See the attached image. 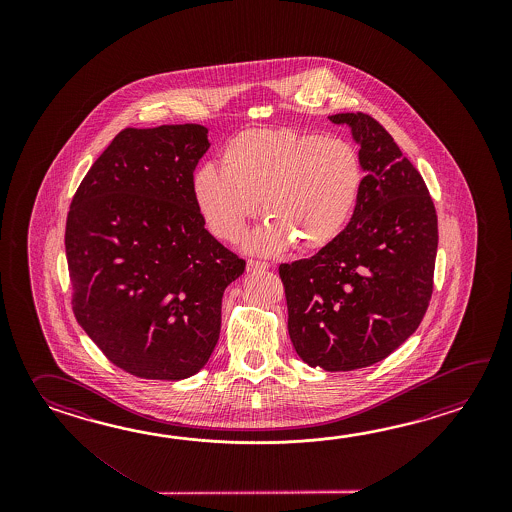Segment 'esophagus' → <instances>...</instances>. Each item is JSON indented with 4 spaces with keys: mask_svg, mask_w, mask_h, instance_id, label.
<instances>
[{
    "mask_svg": "<svg viewBox=\"0 0 512 512\" xmlns=\"http://www.w3.org/2000/svg\"><path fill=\"white\" fill-rule=\"evenodd\" d=\"M269 263L267 261L249 260L247 261V271H267Z\"/></svg>",
    "mask_w": 512,
    "mask_h": 512,
    "instance_id": "obj_1",
    "label": "esophagus"
}]
</instances>
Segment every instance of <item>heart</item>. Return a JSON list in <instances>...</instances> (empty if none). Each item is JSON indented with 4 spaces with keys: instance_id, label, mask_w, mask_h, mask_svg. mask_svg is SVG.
I'll use <instances>...</instances> for the list:
<instances>
[{
    "instance_id": "obj_1",
    "label": "heart",
    "mask_w": 512,
    "mask_h": 512,
    "mask_svg": "<svg viewBox=\"0 0 512 512\" xmlns=\"http://www.w3.org/2000/svg\"><path fill=\"white\" fill-rule=\"evenodd\" d=\"M221 170L199 166L192 196L208 230L240 240L260 210L271 219L247 247L278 254L320 251L337 240L357 207L364 168L353 144L291 128H256L232 137L219 153Z\"/></svg>"
}]
</instances>
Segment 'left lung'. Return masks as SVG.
Listing matches in <instances>:
<instances>
[{
    "label": "left lung",
    "instance_id": "obj_1",
    "mask_svg": "<svg viewBox=\"0 0 512 512\" xmlns=\"http://www.w3.org/2000/svg\"><path fill=\"white\" fill-rule=\"evenodd\" d=\"M351 126L366 170L359 201L337 240L280 265L287 327L300 359L326 371L386 359L414 333L434 291L437 214L425 181L368 113Z\"/></svg>",
    "mask_w": 512,
    "mask_h": 512
}]
</instances>
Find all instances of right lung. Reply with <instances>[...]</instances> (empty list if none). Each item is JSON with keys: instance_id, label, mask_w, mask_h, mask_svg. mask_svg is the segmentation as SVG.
<instances>
[{"instance_id": "obj_1", "label": "right lung", "mask_w": 512, "mask_h": 512, "mask_svg": "<svg viewBox=\"0 0 512 512\" xmlns=\"http://www.w3.org/2000/svg\"><path fill=\"white\" fill-rule=\"evenodd\" d=\"M207 133L201 124L120 131L67 214L75 318L109 362L141 379L179 381L207 364L225 287L245 271L192 196Z\"/></svg>"}]
</instances>
